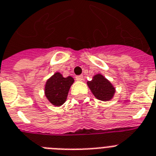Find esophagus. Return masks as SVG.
<instances>
[{
	"label": "esophagus",
	"instance_id": "obj_1",
	"mask_svg": "<svg viewBox=\"0 0 156 156\" xmlns=\"http://www.w3.org/2000/svg\"><path fill=\"white\" fill-rule=\"evenodd\" d=\"M76 80H78V81L83 80V76L82 75L76 76Z\"/></svg>",
	"mask_w": 156,
	"mask_h": 156
}]
</instances>
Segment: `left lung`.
I'll return each mask as SVG.
<instances>
[{"instance_id": "8db88e82", "label": "left lung", "mask_w": 156, "mask_h": 156, "mask_svg": "<svg viewBox=\"0 0 156 156\" xmlns=\"http://www.w3.org/2000/svg\"><path fill=\"white\" fill-rule=\"evenodd\" d=\"M87 86L96 99L102 101L112 100L115 92V87L108 80L101 74H96L91 81H87Z\"/></svg>"}]
</instances>
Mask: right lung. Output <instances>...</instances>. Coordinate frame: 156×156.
<instances>
[{"instance_id":"obj_1","label":"right lung","mask_w":156,"mask_h":156,"mask_svg":"<svg viewBox=\"0 0 156 156\" xmlns=\"http://www.w3.org/2000/svg\"><path fill=\"white\" fill-rule=\"evenodd\" d=\"M74 82L72 76L64 77L56 73L48 80L44 87L45 96L54 106H61L67 100L71 85Z\"/></svg>"}]
</instances>
